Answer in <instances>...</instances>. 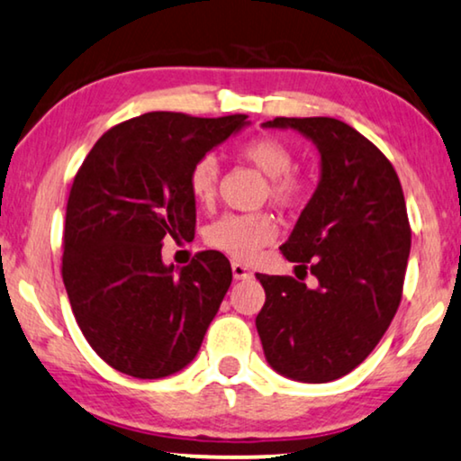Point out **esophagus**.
I'll list each match as a JSON object with an SVG mask.
<instances>
[{
    "instance_id": "obj_1",
    "label": "esophagus",
    "mask_w": 461,
    "mask_h": 461,
    "mask_svg": "<svg viewBox=\"0 0 461 461\" xmlns=\"http://www.w3.org/2000/svg\"><path fill=\"white\" fill-rule=\"evenodd\" d=\"M231 274L236 280H249V277H252V271L246 267L244 263H238V261L231 263Z\"/></svg>"
}]
</instances>
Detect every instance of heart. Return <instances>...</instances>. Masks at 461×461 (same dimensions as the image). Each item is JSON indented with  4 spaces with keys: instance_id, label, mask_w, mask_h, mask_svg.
<instances>
[{
    "instance_id": "obj_1",
    "label": "heart",
    "mask_w": 461,
    "mask_h": 461,
    "mask_svg": "<svg viewBox=\"0 0 461 461\" xmlns=\"http://www.w3.org/2000/svg\"><path fill=\"white\" fill-rule=\"evenodd\" d=\"M240 157L267 175V196L280 206H294L304 198V181L293 171L294 154L271 135H258L240 146ZM187 185L198 204H211L219 185V163L206 154L192 165ZM277 225L269 212L225 215L211 225L206 240L233 258H250L276 238Z\"/></svg>"
}]
</instances>
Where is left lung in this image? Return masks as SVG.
<instances>
[{"instance_id":"1","label":"left lung","mask_w":461,"mask_h":461,"mask_svg":"<svg viewBox=\"0 0 461 461\" xmlns=\"http://www.w3.org/2000/svg\"><path fill=\"white\" fill-rule=\"evenodd\" d=\"M294 129L320 152V184L282 244L288 261L317 277L257 274L265 359L298 382H332L374 351L397 313L411 230L403 190L388 158L351 125L330 116L263 122Z\"/></svg>"}]
</instances>
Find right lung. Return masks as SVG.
<instances>
[{"instance_id": "right-lung-1", "label": "right lung", "mask_w": 461, "mask_h": 461, "mask_svg": "<svg viewBox=\"0 0 461 461\" xmlns=\"http://www.w3.org/2000/svg\"><path fill=\"white\" fill-rule=\"evenodd\" d=\"M246 125V114L148 113L108 129L77 171L62 280L83 336L110 367L157 380L196 357L231 284L230 261L204 250L175 269L160 250L196 228L192 165Z\"/></svg>"}]
</instances>
